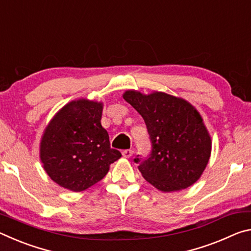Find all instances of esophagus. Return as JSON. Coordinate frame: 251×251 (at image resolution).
<instances>
[{
    "label": "esophagus",
    "mask_w": 251,
    "mask_h": 251,
    "mask_svg": "<svg viewBox=\"0 0 251 251\" xmlns=\"http://www.w3.org/2000/svg\"><path fill=\"white\" fill-rule=\"evenodd\" d=\"M122 154H123V156L126 157V158H130V157L134 154V151L133 150H125L122 151Z\"/></svg>",
    "instance_id": "1"
}]
</instances>
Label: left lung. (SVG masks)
I'll list each match as a JSON object with an SVG mask.
<instances>
[{
  "label": "left lung",
  "mask_w": 251,
  "mask_h": 251,
  "mask_svg": "<svg viewBox=\"0 0 251 251\" xmlns=\"http://www.w3.org/2000/svg\"><path fill=\"white\" fill-rule=\"evenodd\" d=\"M123 97L141 114L150 135L151 154L134 159L143 177L168 193L196 182L209 160L211 139L194 106L161 92L127 91Z\"/></svg>",
  "instance_id": "8db88e82"
}]
</instances>
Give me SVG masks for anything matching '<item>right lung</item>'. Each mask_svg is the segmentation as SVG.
Listing matches in <instances>:
<instances>
[{
    "label": "right lung",
    "mask_w": 251,
    "mask_h": 251,
    "mask_svg": "<svg viewBox=\"0 0 251 251\" xmlns=\"http://www.w3.org/2000/svg\"><path fill=\"white\" fill-rule=\"evenodd\" d=\"M103 104L86 100L65 105L46 127L40 156L45 172L59 186L82 192L103 179L120 159L100 124Z\"/></svg>",
    "instance_id": "obj_1"
}]
</instances>
